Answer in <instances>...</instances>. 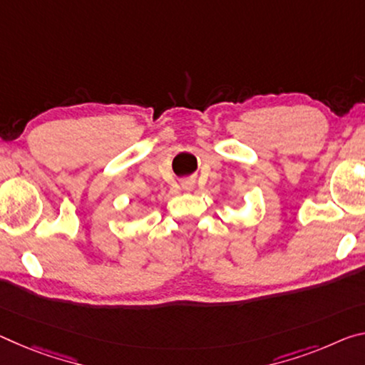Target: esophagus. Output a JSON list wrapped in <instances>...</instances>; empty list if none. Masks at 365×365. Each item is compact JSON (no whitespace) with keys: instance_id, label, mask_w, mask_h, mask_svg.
<instances>
[{"instance_id":"obj_1","label":"esophagus","mask_w":365,"mask_h":365,"mask_svg":"<svg viewBox=\"0 0 365 365\" xmlns=\"http://www.w3.org/2000/svg\"><path fill=\"white\" fill-rule=\"evenodd\" d=\"M192 187H193L192 182H183V188L185 190H192Z\"/></svg>"}]
</instances>
